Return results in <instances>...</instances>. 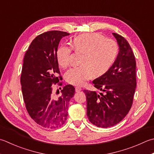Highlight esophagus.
I'll return each mask as SVG.
<instances>
[{"label":"esophagus","instance_id":"1","mask_svg":"<svg viewBox=\"0 0 154 154\" xmlns=\"http://www.w3.org/2000/svg\"><path fill=\"white\" fill-rule=\"evenodd\" d=\"M81 90V88L79 87H75V91L76 92H79Z\"/></svg>","mask_w":154,"mask_h":154}]
</instances>
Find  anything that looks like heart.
Returning <instances> with one entry per match:
<instances>
[{"instance_id":"b5f03b06","label":"heart","mask_w":154,"mask_h":154,"mask_svg":"<svg viewBox=\"0 0 154 154\" xmlns=\"http://www.w3.org/2000/svg\"><path fill=\"white\" fill-rule=\"evenodd\" d=\"M72 47L77 52L83 53L78 67L71 68L65 73V80L75 85H83L86 81L95 76H100L109 70L118 55L119 48L116 41L105 38L97 32L85 33L75 37ZM72 49L61 45L57 51L59 65L65 68L71 62Z\"/></svg>"}]
</instances>
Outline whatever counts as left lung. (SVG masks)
Instances as JSON below:
<instances>
[{"label":"left lung","mask_w":154,"mask_h":154,"mask_svg":"<svg viewBox=\"0 0 154 154\" xmlns=\"http://www.w3.org/2000/svg\"><path fill=\"white\" fill-rule=\"evenodd\" d=\"M119 51L106 73L93 81L94 87L104 94L84 90L87 97V116L99 128H110L119 123L130 110L136 87V61L127 40L112 33Z\"/></svg>","instance_id":"8db88e82"}]
</instances>
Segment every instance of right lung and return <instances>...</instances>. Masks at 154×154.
Returning <instances> with one entry per match:
<instances>
[{"label": "right lung", "mask_w": 154, "mask_h": 154, "mask_svg": "<svg viewBox=\"0 0 154 154\" xmlns=\"http://www.w3.org/2000/svg\"><path fill=\"white\" fill-rule=\"evenodd\" d=\"M67 35L69 33L60 31L42 33L32 41L23 59L20 84L26 109L31 118L45 128L64 124L69 102L75 94L74 87L67 85L57 97L51 87L62 85L57 51L61 39ZM56 93L59 94V90Z\"/></svg>", "instance_id": "add662e5"}]
</instances>
